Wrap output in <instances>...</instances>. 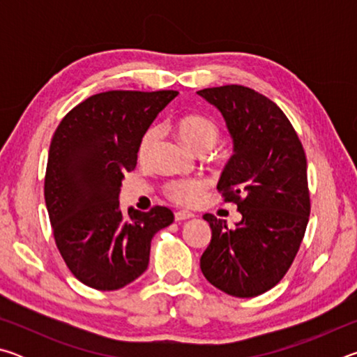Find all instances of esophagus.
I'll return each instance as SVG.
<instances>
[{
    "label": "esophagus",
    "mask_w": 357,
    "mask_h": 357,
    "mask_svg": "<svg viewBox=\"0 0 357 357\" xmlns=\"http://www.w3.org/2000/svg\"><path fill=\"white\" fill-rule=\"evenodd\" d=\"M192 217H195V214L189 213V211H178V213H174V220H176V222L192 219Z\"/></svg>",
    "instance_id": "obj_1"
}]
</instances>
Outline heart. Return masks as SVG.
<instances>
[{
	"label": "heart",
	"mask_w": 357,
	"mask_h": 357,
	"mask_svg": "<svg viewBox=\"0 0 357 357\" xmlns=\"http://www.w3.org/2000/svg\"><path fill=\"white\" fill-rule=\"evenodd\" d=\"M176 132L185 146L195 153H202V151L208 153L220 137V130L214 121L200 114H189V116L181 118L176 123ZM160 137L162 129L159 126H151L138 143V159L146 160ZM204 189H206V184L200 179L174 181L167 185V195L179 204H192Z\"/></svg>",
	"instance_id": "heart-1"
}]
</instances>
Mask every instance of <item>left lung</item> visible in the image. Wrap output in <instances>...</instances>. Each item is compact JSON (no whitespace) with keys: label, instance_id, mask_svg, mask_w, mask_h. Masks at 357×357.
Listing matches in <instances>:
<instances>
[{"label":"left lung","instance_id":"1","mask_svg":"<svg viewBox=\"0 0 357 357\" xmlns=\"http://www.w3.org/2000/svg\"><path fill=\"white\" fill-rule=\"evenodd\" d=\"M197 94L225 119L233 155L217 190L241 213L234 228L203 215L213 234L200 268L220 291L253 298L282 280L304 238L310 214L305 153L285 113L266 96L239 84Z\"/></svg>","mask_w":357,"mask_h":357}]
</instances>
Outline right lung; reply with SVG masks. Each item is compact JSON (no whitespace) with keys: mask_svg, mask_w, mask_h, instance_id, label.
Returning <instances> with one entry per match:
<instances>
[{"mask_svg":"<svg viewBox=\"0 0 357 357\" xmlns=\"http://www.w3.org/2000/svg\"><path fill=\"white\" fill-rule=\"evenodd\" d=\"M178 91H107L66 114L52 138L45 204L58 250L84 285L113 291L148 269L151 239L173 222L168 208L123 213L124 174L138 143Z\"/></svg>","mask_w":357,"mask_h":357,"instance_id":"add662e5","label":"right lung"}]
</instances>
